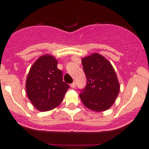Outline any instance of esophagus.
I'll use <instances>...</instances> for the list:
<instances>
[{"mask_svg": "<svg viewBox=\"0 0 149 149\" xmlns=\"http://www.w3.org/2000/svg\"><path fill=\"white\" fill-rule=\"evenodd\" d=\"M70 86H71V87L73 88V89H74V88H75V86H76V84H75V83H74V82L72 83V84H71V85H70Z\"/></svg>", "mask_w": 149, "mask_h": 149, "instance_id": "34e87169", "label": "esophagus"}]
</instances>
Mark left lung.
Listing matches in <instances>:
<instances>
[{"label": "left lung", "mask_w": 149, "mask_h": 149, "mask_svg": "<svg viewBox=\"0 0 149 149\" xmlns=\"http://www.w3.org/2000/svg\"><path fill=\"white\" fill-rule=\"evenodd\" d=\"M81 62L87 80L86 88L80 93L83 104L92 111L108 110L115 103L120 90L114 68L98 53L83 57Z\"/></svg>", "instance_id": "obj_1"}]
</instances>
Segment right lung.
<instances>
[{
	"instance_id": "right-lung-1",
	"label": "right lung",
	"mask_w": 149,
	"mask_h": 149,
	"mask_svg": "<svg viewBox=\"0 0 149 149\" xmlns=\"http://www.w3.org/2000/svg\"><path fill=\"white\" fill-rule=\"evenodd\" d=\"M58 60L51 54L39 56L30 67L26 80V93L33 106L49 111L61 104L69 86L63 81Z\"/></svg>"
}]
</instances>
